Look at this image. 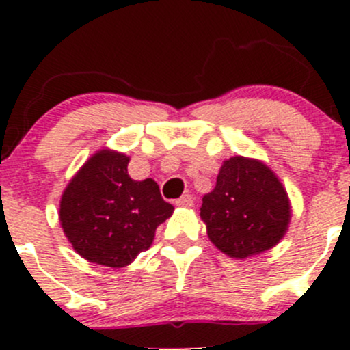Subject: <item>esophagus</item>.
Here are the masks:
<instances>
[{"label":"esophagus","mask_w":350,"mask_h":350,"mask_svg":"<svg viewBox=\"0 0 350 350\" xmlns=\"http://www.w3.org/2000/svg\"><path fill=\"white\" fill-rule=\"evenodd\" d=\"M193 203H195V198L191 195H183L178 201H176L178 206H193Z\"/></svg>","instance_id":"34e87169"}]
</instances>
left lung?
<instances>
[{
	"instance_id": "8db88e82",
	"label": "left lung",
	"mask_w": 350,
	"mask_h": 350,
	"mask_svg": "<svg viewBox=\"0 0 350 350\" xmlns=\"http://www.w3.org/2000/svg\"><path fill=\"white\" fill-rule=\"evenodd\" d=\"M200 210L210 241L235 259L273 249L291 220L288 193L278 176L264 162L242 155L224 162Z\"/></svg>"
}]
</instances>
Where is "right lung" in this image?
Listing matches in <instances>:
<instances>
[{"instance_id":"obj_1","label":"right lung","mask_w":350,"mask_h":350,"mask_svg":"<svg viewBox=\"0 0 350 350\" xmlns=\"http://www.w3.org/2000/svg\"><path fill=\"white\" fill-rule=\"evenodd\" d=\"M129 162L125 154L98 150L62 193V230L74 250L93 264L129 266L152 245L155 228L174 211L154 179L130 178Z\"/></svg>"}]
</instances>
